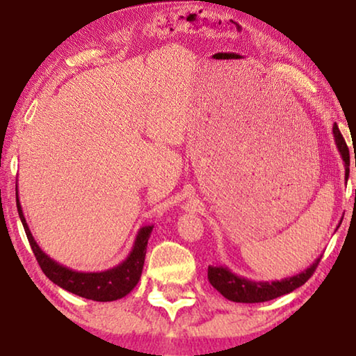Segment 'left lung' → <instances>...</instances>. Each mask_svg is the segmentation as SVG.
I'll use <instances>...</instances> for the list:
<instances>
[{
    "instance_id": "1",
    "label": "left lung",
    "mask_w": 356,
    "mask_h": 356,
    "mask_svg": "<svg viewBox=\"0 0 356 356\" xmlns=\"http://www.w3.org/2000/svg\"><path fill=\"white\" fill-rule=\"evenodd\" d=\"M333 135H334V143L336 147L339 150V154L344 160V168H346V184L348 180V172H350V155H348V147L346 144V140L342 138L337 125H333ZM356 166V163H355ZM342 222V220H341ZM339 227V226H337ZM321 257H317L314 262H312L308 268L300 272L298 275L289 276L281 281H251L246 280L243 276H237L236 273L231 272V268L226 267V265H209V281L216 291H218L222 297L236 301V303H262V301H268L273 298H278L281 295L291 293L295 289L303 286L306 281L311 278V275L314 273L317 268L318 262H321Z\"/></svg>"
}]
</instances>
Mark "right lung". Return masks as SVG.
Wrapping results in <instances>:
<instances>
[{
    "mask_svg": "<svg viewBox=\"0 0 356 356\" xmlns=\"http://www.w3.org/2000/svg\"><path fill=\"white\" fill-rule=\"evenodd\" d=\"M15 196L17 210H19L22 225L25 227L28 242L31 245V250L35 259H38L42 272L45 273L48 280L55 282L56 286L65 289L67 292L94 301H114L125 297V295L134 291L138 281L141 278L147 242L154 226H143L138 231V236L135 238L134 248H131L130 254L125 257V261L116 265V267L108 268L105 272H75V270L64 267V265L53 261L50 256H47L40 250V246L34 240L31 231H29L25 215H23L17 185Z\"/></svg>",
    "mask_w": 356,
    "mask_h": 356,
    "instance_id": "right-lung-1",
    "label": "right lung"
}]
</instances>
